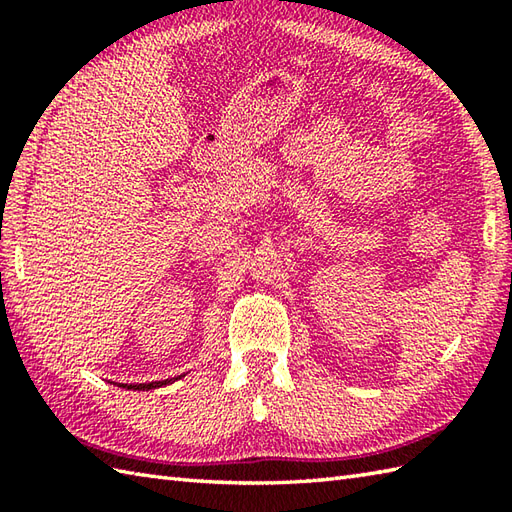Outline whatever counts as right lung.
Returning a JSON list of instances; mask_svg holds the SVG:
<instances>
[{
  "label": "right lung",
  "mask_w": 512,
  "mask_h": 512,
  "mask_svg": "<svg viewBox=\"0 0 512 512\" xmlns=\"http://www.w3.org/2000/svg\"><path fill=\"white\" fill-rule=\"evenodd\" d=\"M184 376V374H182ZM182 376H178V378H182ZM173 380L176 378H167V380H156V383H140V385H123V383H118V387H127V389H138V391H147V389H156V387H162V385H167V383H173Z\"/></svg>",
  "instance_id": "right-lung-1"
}]
</instances>
